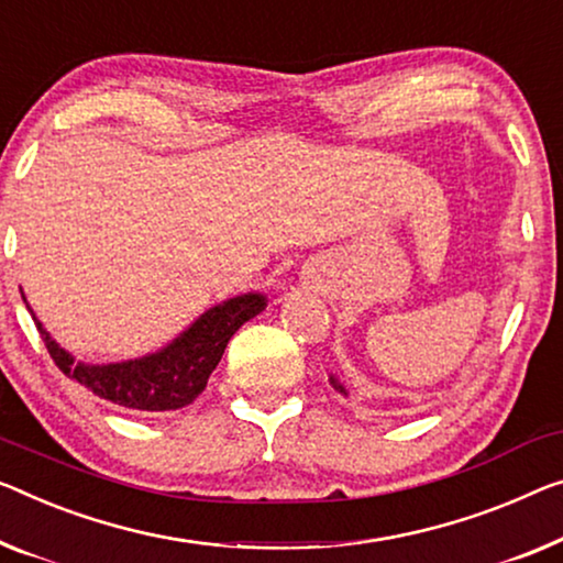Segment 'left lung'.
Listing matches in <instances>:
<instances>
[{
    "label": "left lung",
    "instance_id": "obj_1",
    "mask_svg": "<svg viewBox=\"0 0 563 563\" xmlns=\"http://www.w3.org/2000/svg\"><path fill=\"white\" fill-rule=\"evenodd\" d=\"M329 382L333 384V389H339V391H343V394H346V389H343V387H341V382H339V379H335V376H333V374L329 376Z\"/></svg>",
    "mask_w": 563,
    "mask_h": 563
}]
</instances>
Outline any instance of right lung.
<instances>
[{
  "instance_id": "right-lung-1",
  "label": "right lung",
  "mask_w": 563,
  "mask_h": 563,
  "mask_svg": "<svg viewBox=\"0 0 563 563\" xmlns=\"http://www.w3.org/2000/svg\"><path fill=\"white\" fill-rule=\"evenodd\" d=\"M265 308V296L230 298L209 308L174 339L169 346L156 354L121 364H80L65 349L49 339V333L35 321L40 339L53 356L55 366L100 399L113 401L131 412H172L195 401L207 387L209 374L220 364L228 341L242 323Z\"/></svg>"
}]
</instances>
